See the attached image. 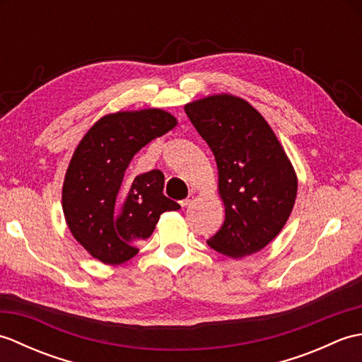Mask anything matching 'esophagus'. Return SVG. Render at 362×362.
Wrapping results in <instances>:
<instances>
[{"mask_svg": "<svg viewBox=\"0 0 362 362\" xmlns=\"http://www.w3.org/2000/svg\"><path fill=\"white\" fill-rule=\"evenodd\" d=\"M193 202H194V196L189 194L187 199H183V201H180V205L182 206H188V205H191Z\"/></svg>", "mask_w": 362, "mask_h": 362, "instance_id": "1", "label": "esophagus"}]
</instances>
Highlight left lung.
<instances>
[{
	"instance_id": "left-lung-1",
	"label": "left lung",
	"mask_w": 362,
	"mask_h": 362,
	"mask_svg": "<svg viewBox=\"0 0 362 362\" xmlns=\"http://www.w3.org/2000/svg\"><path fill=\"white\" fill-rule=\"evenodd\" d=\"M189 121L216 160L226 221L210 247L230 258L252 255L286 224L297 196V175L259 112L232 95L185 105Z\"/></svg>"
}]
</instances>
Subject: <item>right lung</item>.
<instances>
[{"label": "right lung", "instance_id": "1", "mask_svg": "<svg viewBox=\"0 0 362 362\" xmlns=\"http://www.w3.org/2000/svg\"><path fill=\"white\" fill-rule=\"evenodd\" d=\"M177 126L160 109L118 112L95 122L76 148L66 169L62 206L68 228L91 257L121 264L138 253L165 211L180 205L163 194L158 169L129 179L135 153Z\"/></svg>", "mask_w": 362, "mask_h": 362}]
</instances>
